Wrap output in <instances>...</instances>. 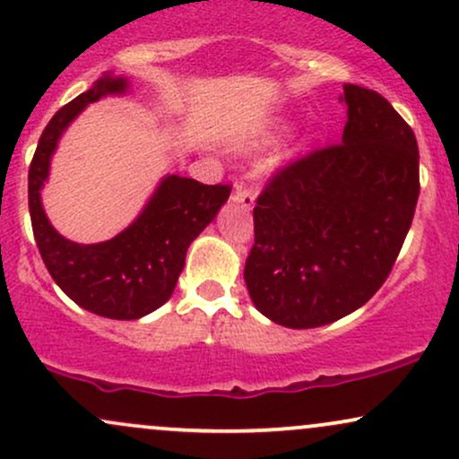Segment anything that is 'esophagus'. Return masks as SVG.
Wrapping results in <instances>:
<instances>
[{
    "instance_id": "1",
    "label": "esophagus",
    "mask_w": 459,
    "mask_h": 459,
    "mask_svg": "<svg viewBox=\"0 0 459 459\" xmlns=\"http://www.w3.org/2000/svg\"><path fill=\"white\" fill-rule=\"evenodd\" d=\"M255 198H256V194H255V189H252V187H246V186H237L235 187L233 203L241 204L244 209L255 207Z\"/></svg>"
}]
</instances>
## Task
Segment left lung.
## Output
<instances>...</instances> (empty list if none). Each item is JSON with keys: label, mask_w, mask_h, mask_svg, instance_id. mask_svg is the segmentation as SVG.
I'll list each match as a JSON object with an SVG mask.
<instances>
[{"label": "left lung", "mask_w": 459, "mask_h": 459, "mask_svg": "<svg viewBox=\"0 0 459 459\" xmlns=\"http://www.w3.org/2000/svg\"><path fill=\"white\" fill-rule=\"evenodd\" d=\"M343 142L278 168L255 207L244 278L287 328L354 313L391 273L419 200L414 131L380 92L345 83Z\"/></svg>", "instance_id": "obj_1"}]
</instances>
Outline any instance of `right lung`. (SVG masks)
Segmentation results:
<instances>
[{"mask_svg": "<svg viewBox=\"0 0 459 459\" xmlns=\"http://www.w3.org/2000/svg\"><path fill=\"white\" fill-rule=\"evenodd\" d=\"M127 91V79L105 75L49 120L30 163L28 198L34 239L45 267L73 302L109 319H140L170 299L186 265L189 244L229 200L233 186H204L166 177L129 229L103 244H75L49 224L40 187L62 131L88 103Z\"/></svg>", "mask_w": 459, "mask_h": 459, "instance_id": "1", "label": "right lung"}]
</instances>
